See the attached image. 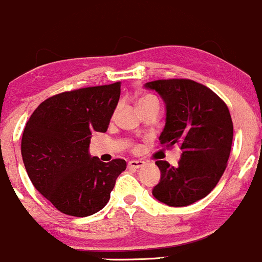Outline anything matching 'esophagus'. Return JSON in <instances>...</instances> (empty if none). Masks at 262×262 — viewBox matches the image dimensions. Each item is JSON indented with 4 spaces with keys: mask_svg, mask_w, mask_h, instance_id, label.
<instances>
[{
    "mask_svg": "<svg viewBox=\"0 0 262 262\" xmlns=\"http://www.w3.org/2000/svg\"><path fill=\"white\" fill-rule=\"evenodd\" d=\"M144 164H145V162L141 160H132L128 162V167L129 169L137 170V169H140L141 166H144Z\"/></svg>",
    "mask_w": 262,
    "mask_h": 262,
    "instance_id": "34e87169",
    "label": "esophagus"
}]
</instances>
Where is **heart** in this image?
Masks as SVG:
<instances>
[{"label":"heart","instance_id":"b5f03b06","mask_svg":"<svg viewBox=\"0 0 262 262\" xmlns=\"http://www.w3.org/2000/svg\"><path fill=\"white\" fill-rule=\"evenodd\" d=\"M154 103H159V102L154 97V96H151V95L141 96V97L139 98V101H138V106H139V108L146 107V106H149V104H154Z\"/></svg>","mask_w":262,"mask_h":262}]
</instances>
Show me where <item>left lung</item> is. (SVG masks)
<instances>
[{
  "label": "left lung",
  "instance_id": "left-lung-1",
  "mask_svg": "<svg viewBox=\"0 0 262 262\" xmlns=\"http://www.w3.org/2000/svg\"><path fill=\"white\" fill-rule=\"evenodd\" d=\"M166 104V123L160 144L182 150L177 166L156 161L160 182L152 196L171 207L202 200L217 186L227 167L233 143V122L227 104L207 86L188 79L146 82Z\"/></svg>",
  "mask_w": 262,
  "mask_h": 262
}]
</instances>
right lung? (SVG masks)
Masks as SVG:
<instances>
[{
	"mask_svg": "<svg viewBox=\"0 0 262 262\" xmlns=\"http://www.w3.org/2000/svg\"><path fill=\"white\" fill-rule=\"evenodd\" d=\"M121 96V82L59 93L41 102L22 137L29 179L61 213L95 214L108 203L123 159L102 162L89 152L93 132H107Z\"/></svg>",
	"mask_w": 262,
	"mask_h": 262,
	"instance_id": "obj_1",
	"label": "right lung"
}]
</instances>
